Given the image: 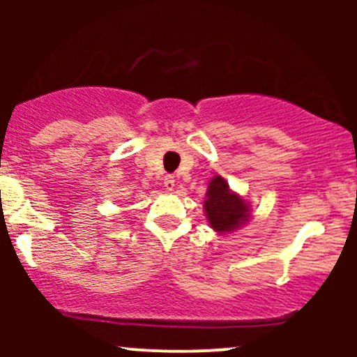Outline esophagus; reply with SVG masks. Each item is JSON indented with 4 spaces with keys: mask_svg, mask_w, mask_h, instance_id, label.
<instances>
[{
    "mask_svg": "<svg viewBox=\"0 0 357 357\" xmlns=\"http://www.w3.org/2000/svg\"><path fill=\"white\" fill-rule=\"evenodd\" d=\"M174 186H176L174 176H173V174L165 176V188H166V190H167V191H173Z\"/></svg>",
    "mask_w": 357,
    "mask_h": 357,
    "instance_id": "obj_1",
    "label": "esophagus"
}]
</instances>
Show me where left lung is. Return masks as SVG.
Listing matches in <instances>:
<instances>
[{"label": "left lung", "instance_id": "8db88e82", "mask_svg": "<svg viewBox=\"0 0 357 357\" xmlns=\"http://www.w3.org/2000/svg\"><path fill=\"white\" fill-rule=\"evenodd\" d=\"M208 221L213 230L227 233L238 228L248 218V206L243 199L228 190V183L216 176L208 186L206 202H204Z\"/></svg>", "mask_w": 357, "mask_h": 357}]
</instances>
